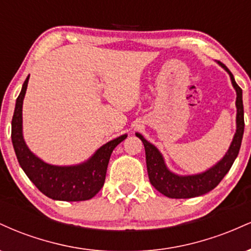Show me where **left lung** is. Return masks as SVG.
Returning a JSON list of instances; mask_svg holds the SVG:
<instances>
[{"label": "left lung", "instance_id": "obj_1", "mask_svg": "<svg viewBox=\"0 0 251 251\" xmlns=\"http://www.w3.org/2000/svg\"><path fill=\"white\" fill-rule=\"evenodd\" d=\"M226 70L229 72L231 82L234 85L237 93L236 98V107H237V129L230 145L229 151L224 155L223 159L221 160L217 165L208 170L206 172L196 176H188V177H179L176 176L166 169L164 164L162 154L159 153L157 149L148 140L144 139L143 135L138 134L137 137L140 138L145 148L146 154V168H148L150 183L154 186L160 194L169 198H192L201 196L206 192L211 191L220 184L223 179L224 176L227 174L234 164L236 157L238 155L241 149L242 138H243L244 132V111H243V101H242V88L237 85L234 79V75L226 65L221 63Z\"/></svg>", "mask_w": 251, "mask_h": 251}]
</instances>
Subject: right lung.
<instances>
[{
    "label": "right lung",
    "instance_id": "add662e5",
    "mask_svg": "<svg viewBox=\"0 0 251 251\" xmlns=\"http://www.w3.org/2000/svg\"><path fill=\"white\" fill-rule=\"evenodd\" d=\"M28 79L29 76H27L21 93L17 97L11 120V140L20 165L34 185L51 200L66 201L91 200L103 186L109 158L114 148L127 135L124 134L105 144L87 163L81 165L65 168L43 163L31 153L22 137V103Z\"/></svg>",
    "mask_w": 251,
    "mask_h": 251
}]
</instances>
